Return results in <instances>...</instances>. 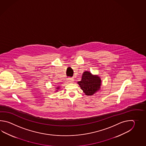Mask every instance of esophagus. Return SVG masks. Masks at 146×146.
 Listing matches in <instances>:
<instances>
[{"instance_id":"obj_1","label":"esophagus","mask_w":146,"mask_h":146,"mask_svg":"<svg viewBox=\"0 0 146 146\" xmlns=\"http://www.w3.org/2000/svg\"><path fill=\"white\" fill-rule=\"evenodd\" d=\"M68 81L69 82V83H73L74 82V79H70V78H69V79H68Z\"/></svg>"}]
</instances>
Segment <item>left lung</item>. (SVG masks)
I'll return each instance as SVG.
<instances>
[{
    "mask_svg": "<svg viewBox=\"0 0 146 146\" xmlns=\"http://www.w3.org/2000/svg\"><path fill=\"white\" fill-rule=\"evenodd\" d=\"M77 84L86 96H92L100 90L102 81L98 75H93L90 72L86 71Z\"/></svg>",
    "mask_w": 146,
    "mask_h": 146,
    "instance_id": "1",
    "label": "left lung"
}]
</instances>
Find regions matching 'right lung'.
I'll list each match as a JSON object with an SVG mask.
<instances>
[{"mask_svg": "<svg viewBox=\"0 0 146 146\" xmlns=\"http://www.w3.org/2000/svg\"><path fill=\"white\" fill-rule=\"evenodd\" d=\"M59 88H60V87H59V86H58V87H57V88H56L55 89H56V91H55V92H57L58 91V90H59Z\"/></svg>", "mask_w": 146, "mask_h": 146, "instance_id": "right-lung-1", "label": "right lung"}]
</instances>
